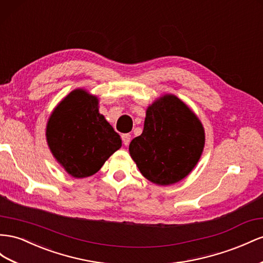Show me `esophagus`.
Listing matches in <instances>:
<instances>
[{
    "instance_id": "obj_1",
    "label": "esophagus",
    "mask_w": 263,
    "mask_h": 263,
    "mask_svg": "<svg viewBox=\"0 0 263 263\" xmlns=\"http://www.w3.org/2000/svg\"><path fill=\"white\" fill-rule=\"evenodd\" d=\"M130 135L129 134H124L122 136V139H123V143L125 146H128L129 143H130Z\"/></svg>"
}]
</instances>
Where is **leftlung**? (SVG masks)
<instances>
[{"instance_id": "obj_1", "label": "left lung", "mask_w": 263, "mask_h": 263, "mask_svg": "<svg viewBox=\"0 0 263 263\" xmlns=\"http://www.w3.org/2000/svg\"><path fill=\"white\" fill-rule=\"evenodd\" d=\"M203 147L199 118L178 97L166 94L148 106L144 130L130 141L129 154L146 179L168 186L191 173Z\"/></svg>"}]
</instances>
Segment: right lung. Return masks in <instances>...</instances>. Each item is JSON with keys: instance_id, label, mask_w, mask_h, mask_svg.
<instances>
[{"instance_id": "right-lung-1", "label": "right lung", "mask_w": 263, "mask_h": 263, "mask_svg": "<svg viewBox=\"0 0 263 263\" xmlns=\"http://www.w3.org/2000/svg\"><path fill=\"white\" fill-rule=\"evenodd\" d=\"M49 149L74 178L96 174L122 147V139L98 111V98L75 89L56 106L46 126Z\"/></svg>"}]
</instances>
